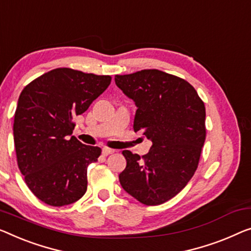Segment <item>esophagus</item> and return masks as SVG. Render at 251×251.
Listing matches in <instances>:
<instances>
[{
    "label": "esophagus",
    "instance_id": "obj_1",
    "mask_svg": "<svg viewBox=\"0 0 251 251\" xmlns=\"http://www.w3.org/2000/svg\"><path fill=\"white\" fill-rule=\"evenodd\" d=\"M114 152H115V150H111V149H108V148H103V149H102V154H103V155L113 154Z\"/></svg>",
    "mask_w": 251,
    "mask_h": 251
}]
</instances>
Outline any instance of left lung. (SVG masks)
Instances as JSON below:
<instances>
[{"label":"left lung","instance_id":"1","mask_svg":"<svg viewBox=\"0 0 251 251\" xmlns=\"http://www.w3.org/2000/svg\"><path fill=\"white\" fill-rule=\"evenodd\" d=\"M115 83L137 108L134 132L152 142L141 158L123 151L119 174L125 192L145 205H160L180 192L197 169L205 142V106L188 82L159 70L115 75Z\"/></svg>","mask_w":251,"mask_h":251}]
</instances>
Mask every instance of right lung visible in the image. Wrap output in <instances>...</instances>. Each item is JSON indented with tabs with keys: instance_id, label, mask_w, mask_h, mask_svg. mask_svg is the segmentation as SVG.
<instances>
[{
	"instance_id": "right-lung-1",
	"label": "right lung",
	"mask_w": 251,
	"mask_h": 251,
	"mask_svg": "<svg viewBox=\"0 0 251 251\" xmlns=\"http://www.w3.org/2000/svg\"><path fill=\"white\" fill-rule=\"evenodd\" d=\"M109 75L55 69L22 90L13 123L18 166L40 201L64 206L87 192V171L101 153L72 136L73 119L110 84Z\"/></svg>"
}]
</instances>
